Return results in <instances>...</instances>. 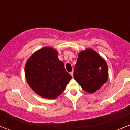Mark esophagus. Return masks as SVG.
<instances>
[{"label":"esophagus","mask_w":130,"mask_h":130,"mask_svg":"<svg viewBox=\"0 0 130 130\" xmlns=\"http://www.w3.org/2000/svg\"><path fill=\"white\" fill-rule=\"evenodd\" d=\"M70 73V75H72V77H73V71H72V72H71Z\"/></svg>","instance_id":"34e87169"}]
</instances>
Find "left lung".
<instances>
[{"label": "left lung", "mask_w": 130, "mask_h": 130, "mask_svg": "<svg viewBox=\"0 0 130 130\" xmlns=\"http://www.w3.org/2000/svg\"><path fill=\"white\" fill-rule=\"evenodd\" d=\"M73 77L83 90L92 94L107 81V65L96 51L86 49L79 54Z\"/></svg>", "instance_id": "8db88e82"}]
</instances>
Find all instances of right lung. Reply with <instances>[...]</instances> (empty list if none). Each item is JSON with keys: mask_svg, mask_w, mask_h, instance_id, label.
<instances>
[{"mask_svg": "<svg viewBox=\"0 0 130 130\" xmlns=\"http://www.w3.org/2000/svg\"><path fill=\"white\" fill-rule=\"evenodd\" d=\"M26 81L37 94L55 99L61 94L72 79L64 63L58 58V53L43 47L34 53L27 60L25 69Z\"/></svg>", "mask_w": 130, "mask_h": 130, "instance_id": "obj_1", "label": "right lung"}]
</instances>
